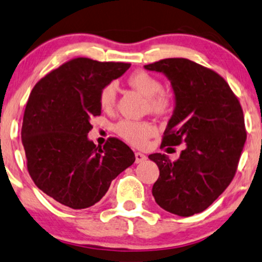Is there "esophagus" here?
<instances>
[{
    "label": "esophagus",
    "instance_id": "esophagus-1",
    "mask_svg": "<svg viewBox=\"0 0 262 262\" xmlns=\"http://www.w3.org/2000/svg\"><path fill=\"white\" fill-rule=\"evenodd\" d=\"M135 158H136V164H141V162H143L147 160V156L144 154H142V152H135Z\"/></svg>",
    "mask_w": 262,
    "mask_h": 262
}]
</instances>
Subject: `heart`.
<instances>
[{
    "mask_svg": "<svg viewBox=\"0 0 262 262\" xmlns=\"http://www.w3.org/2000/svg\"><path fill=\"white\" fill-rule=\"evenodd\" d=\"M128 85L147 96V108L151 113L166 114L172 106V95L162 89V83L158 77L145 71H136L127 78ZM117 102V84L108 83L98 95V103L102 111L111 112ZM114 131L119 137L135 147H144L148 139L156 134L154 124L149 121H132L124 119L115 124Z\"/></svg>",
    "mask_w": 262,
    "mask_h": 262,
    "instance_id": "obj_1",
    "label": "heart"
}]
</instances>
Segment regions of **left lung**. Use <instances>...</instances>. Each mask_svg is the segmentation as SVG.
<instances>
[{"label": "left lung", "instance_id": "left-lung-1", "mask_svg": "<svg viewBox=\"0 0 262 262\" xmlns=\"http://www.w3.org/2000/svg\"><path fill=\"white\" fill-rule=\"evenodd\" d=\"M144 69L165 73L176 95L160 148L168 151L185 143L176 161L161 152L149 155L160 169L152 196L177 215L201 213L236 174L247 139L242 107L220 74L191 60L164 59Z\"/></svg>", "mask_w": 262, "mask_h": 262}]
</instances>
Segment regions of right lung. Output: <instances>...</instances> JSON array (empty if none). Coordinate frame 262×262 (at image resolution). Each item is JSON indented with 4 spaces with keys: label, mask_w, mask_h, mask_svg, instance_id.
<instances>
[{
    "label": "right lung",
    "mask_w": 262,
    "mask_h": 262,
    "mask_svg": "<svg viewBox=\"0 0 262 262\" xmlns=\"http://www.w3.org/2000/svg\"><path fill=\"white\" fill-rule=\"evenodd\" d=\"M130 66L74 57L43 77L30 94L21 127L27 171L60 205L94 206L135 162L134 151L120 139L110 137L103 148L88 139L90 119L101 115V89Z\"/></svg>",
    "instance_id": "right-lung-1"
}]
</instances>
